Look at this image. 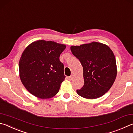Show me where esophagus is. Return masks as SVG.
<instances>
[{"label":"esophagus","mask_w":133,"mask_h":133,"mask_svg":"<svg viewBox=\"0 0 133 133\" xmlns=\"http://www.w3.org/2000/svg\"><path fill=\"white\" fill-rule=\"evenodd\" d=\"M73 78H74V76L73 75H71V76L69 77V80H72V79H73Z\"/></svg>","instance_id":"esophagus-1"}]
</instances>
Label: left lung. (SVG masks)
Masks as SVG:
<instances>
[{"label":"left lung","mask_w":133,"mask_h":133,"mask_svg":"<svg viewBox=\"0 0 133 133\" xmlns=\"http://www.w3.org/2000/svg\"><path fill=\"white\" fill-rule=\"evenodd\" d=\"M70 49L83 67L84 84L77 93L87 99H96L104 95L112 86L117 75L112 50L108 46L96 42L71 46Z\"/></svg>","instance_id":"obj_1"}]
</instances>
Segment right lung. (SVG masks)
<instances>
[{"label":"right lung","mask_w":133,"mask_h":133,"mask_svg":"<svg viewBox=\"0 0 133 133\" xmlns=\"http://www.w3.org/2000/svg\"><path fill=\"white\" fill-rule=\"evenodd\" d=\"M65 48L63 44L39 40L24 50L19 62L20 78L33 95L48 99L58 92L66 77L64 65L59 60Z\"/></svg>","instance_id":"obj_1"}]
</instances>
